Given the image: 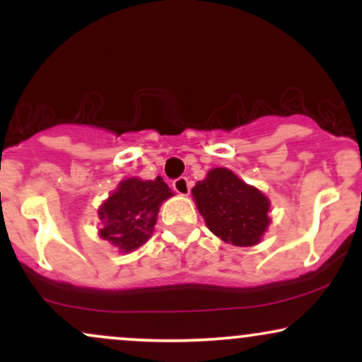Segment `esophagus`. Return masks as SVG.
<instances>
[{"instance_id":"34e87169","label":"esophagus","mask_w":362,"mask_h":362,"mask_svg":"<svg viewBox=\"0 0 362 362\" xmlns=\"http://www.w3.org/2000/svg\"><path fill=\"white\" fill-rule=\"evenodd\" d=\"M173 190L180 195H189L190 194V182L187 177H180L177 180H173Z\"/></svg>"}]
</instances>
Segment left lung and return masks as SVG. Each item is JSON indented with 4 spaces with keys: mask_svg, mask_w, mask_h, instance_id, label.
Listing matches in <instances>:
<instances>
[{
    "mask_svg": "<svg viewBox=\"0 0 362 362\" xmlns=\"http://www.w3.org/2000/svg\"><path fill=\"white\" fill-rule=\"evenodd\" d=\"M192 195L207 228L224 243L253 247L271 224L267 195L228 168L209 170L204 180L195 184Z\"/></svg>",
    "mask_w": 362,
    "mask_h": 362,
    "instance_id": "obj_1",
    "label": "left lung"
}]
</instances>
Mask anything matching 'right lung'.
Wrapping results in <instances>:
<instances>
[{
    "mask_svg": "<svg viewBox=\"0 0 362 362\" xmlns=\"http://www.w3.org/2000/svg\"><path fill=\"white\" fill-rule=\"evenodd\" d=\"M172 195V189L161 177L155 180L124 178L98 207V218L102 221L98 236L122 253L138 250L155 231L161 202Z\"/></svg>",
    "mask_w": 362,
    "mask_h": 362,
    "instance_id": "1",
    "label": "right lung"
}]
</instances>
